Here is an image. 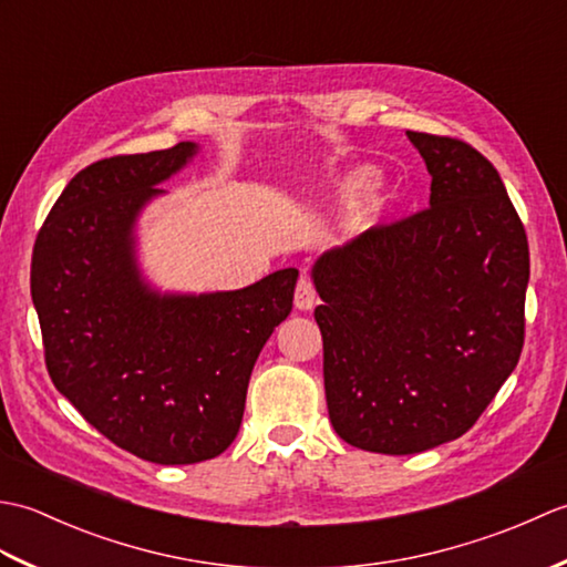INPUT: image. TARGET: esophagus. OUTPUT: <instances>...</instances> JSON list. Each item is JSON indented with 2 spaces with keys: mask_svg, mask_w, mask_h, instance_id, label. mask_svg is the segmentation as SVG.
Instances as JSON below:
<instances>
[{
  "mask_svg": "<svg viewBox=\"0 0 567 567\" xmlns=\"http://www.w3.org/2000/svg\"><path fill=\"white\" fill-rule=\"evenodd\" d=\"M317 302V290H315V282H311V277L302 275L297 282V290H295V307L309 311Z\"/></svg>",
  "mask_w": 567,
  "mask_h": 567,
  "instance_id": "34e87169",
  "label": "esophagus"
}]
</instances>
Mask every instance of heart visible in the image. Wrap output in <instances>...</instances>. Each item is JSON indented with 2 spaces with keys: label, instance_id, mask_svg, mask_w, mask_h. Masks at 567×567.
Here are the masks:
<instances>
[{
  "label": "heart",
  "instance_id": "heart-1",
  "mask_svg": "<svg viewBox=\"0 0 567 567\" xmlns=\"http://www.w3.org/2000/svg\"><path fill=\"white\" fill-rule=\"evenodd\" d=\"M363 183H365V177H363V175H355V177L348 179V183H346V189H348V192H355V189L363 187Z\"/></svg>",
  "mask_w": 567,
  "mask_h": 567
}]
</instances>
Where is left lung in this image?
I'll return each instance as SVG.
<instances>
[{
	"instance_id": "obj_1",
	"label": "left lung",
	"mask_w": 567,
	"mask_h": 567,
	"mask_svg": "<svg viewBox=\"0 0 567 567\" xmlns=\"http://www.w3.org/2000/svg\"><path fill=\"white\" fill-rule=\"evenodd\" d=\"M406 136L431 207L315 265L331 424L388 455L473 429L519 363L526 327L528 240L495 165L461 138Z\"/></svg>"
}]
</instances>
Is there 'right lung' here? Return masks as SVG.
<instances>
[{
  "label": "right lung",
  "instance_id": "obj_1",
  "mask_svg": "<svg viewBox=\"0 0 567 567\" xmlns=\"http://www.w3.org/2000/svg\"><path fill=\"white\" fill-rule=\"evenodd\" d=\"M195 143L112 155L70 179L31 258L45 368L60 394L118 449L158 465L224 453L244 419L252 365L292 311L299 272L236 292L158 297L138 280L136 214Z\"/></svg>",
  "mask_w": 567,
  "mask_h": 567
}]
</instances>
